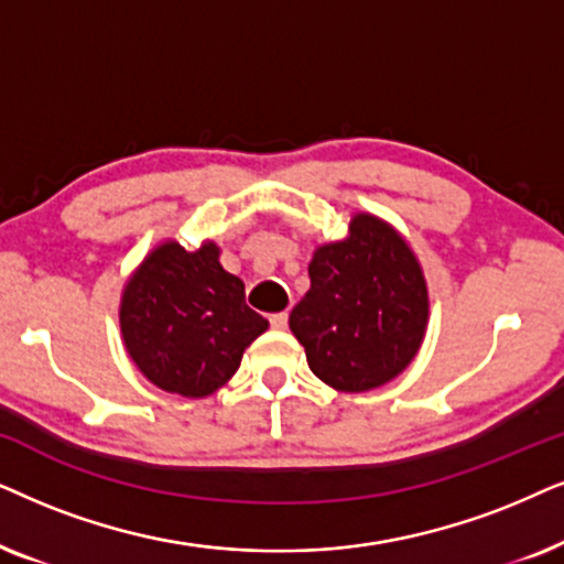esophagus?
<instances>
[{
  "mask_svg": "<svg viewBox=\"0 0 564 564\" xmlns=\"http://www.w3.org/2000/svg\"><path fill=\"white\" fill-rule=\"evenodd\" d=\"M270 327H273V329H286L289 327V314L286 312L270 314Z\"/></svg>",
  "mask_w": 564,
  "mask_h": 564,
  "instance_id": "34e87169",
  "label": "esophagus"
}]
</instances>
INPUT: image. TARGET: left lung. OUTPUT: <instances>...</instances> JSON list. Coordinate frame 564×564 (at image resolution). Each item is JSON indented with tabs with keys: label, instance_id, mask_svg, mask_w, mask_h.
Here are the masks:
<instances>
[{
	"label": "left lung",
	"instance_id": "left-lung-1",
	"mask_svg": "<svg viewBox=\"0 0 564 564\" xmlns=\"http://www.w3.org/2000/svg\"><path fill=\"white\" fill-rule=\"evenodd\" d=\"M289 325L310 369L337 392H369L408 369L425 337L423 268L392 224L356 214L348 237L322 245Z\"/></svg>",
	"mask_w": 564,
	"mask_h": 564
}]
</instances>
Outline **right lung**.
Returning a JSON list of instances; mask_svg holds the SVG:
<instances>
[{"mask_svg":"<svg viewBox=\"0 0 564 564\" xmlns=\"http://www.w3.org/2000/svg\"><path fill=\"white\" fill-rule=\"evenodd\" d=\"M265 329L214 242L195 252L175 239L156 245L120 296V335L133 364L164 392L193 400L227 384Z\"/></svg>","mask_w":564,"mask_h":564,"instance_id":"1","label":"right lung"}]
</instances>
